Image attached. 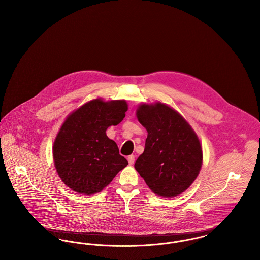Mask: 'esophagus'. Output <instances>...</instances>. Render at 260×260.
Returning <instances> with one entry per match:
<instances>
[{"mask_svg":"<svg viewBox=\"0 0 260 260\" xmlns=\"http://www.w3.org/2000/svg\"><path fill=\"white\" fill-rule=\"evenodd\" d=\"M135 159H136V158H135V156H134V155H131V156H128V157H127V161H128V164H129V165H134V164H135Z\"/></svg>","mask_w":260,"mask_h":260,"instance_id":"1","label":"esophagus"}]
</instances>
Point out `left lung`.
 Here are the masks:
<instances>
[{"label": "left lung", "instance_id": "left-lung-1", "mask_svg": "<svg viewBox=\"0 0 260 260\" xmlns=\"http://www.w3.org/2000/svg\"><path fill=\"white\" fill-rule=\"evenodd\" d=\"M136 117L148 133L136 171L155 194L178 196L194 182L202 167L198 136L178 112L161 102L141 104Z\"/></svg>", "mask_w": 260, "mask_h": 260}]
</instances>
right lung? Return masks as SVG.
Instances as JSON below:
<instances>
[{
	"instance_id": "add662e5",
	"label": "right lung",
	"mask_w": 260,
	"mask_h": 260,
	"mask_svg": "<svg viewBox=\"0 0 260 260\" xmlns=\"http://www.w3.org/2000/svg\"><path fill=\"white\" fill-rule=\"evenodd\" d=\"M125 100L88 101L70 114L53 143L54 167L65 185L92 195L108 185L128 164L114 140L106 136L110 125L124 120Z\"/></svg>"
}]
</instances>
